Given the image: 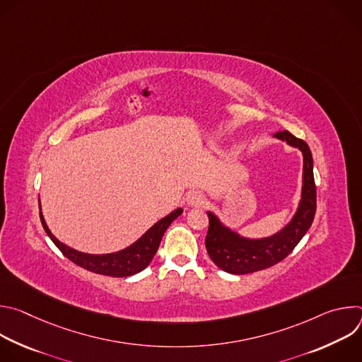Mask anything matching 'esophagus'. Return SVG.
Masks as SVG:
<instances>
[{"instance_id":"34e87169","label":"esophagus","mask_w":362,"mask_h":362,"mask_svg":"<svg viewBox=\"0 0 362 362\" xmlns=\"http://www.w3.org/2000/svg\"><path fill=\"white\" fill-rule=\"evenodd\" d=\"M186 203L189 206H202L204 203V196L199 190H190L186 193Z\"/></svg>"}]
</instances>
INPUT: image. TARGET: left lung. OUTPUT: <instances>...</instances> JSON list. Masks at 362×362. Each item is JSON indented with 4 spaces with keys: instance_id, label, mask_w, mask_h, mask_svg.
Here are the masks:
<instances>
[{
    "instance_id": "1",
    "label": "left lung",
    "mask_w": 362,
    "mask_h": 362,
    "mask_svg": "<svg viewBox=\"0 0 362 362\" xmlns=\"http://www.w3.org/2000/svg\"><path fill=\"white\" fill-rule=\"evenodd\" d=\"M289 146L302 151V192L293 218L279 232L268 238L250 239L240 236L208 212L209 229L206 235V250L214 264L222 271L233 275H245L274 267L293 250L299 240L311 228L317 211V187L314 180V160L309 146L291 134L288 130L274 134Z\"/></svg>"
}]
</instances>
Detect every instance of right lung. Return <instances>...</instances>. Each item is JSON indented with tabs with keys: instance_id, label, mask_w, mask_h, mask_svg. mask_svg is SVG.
Returning a JSON list of instances; mask_svg holds the SVG:
<instances>
[{
	"instance_id": "obj_1",
	"label": "right lung",
	"mask_w": 362,
	"mask_h": 362,
	"mask_svg": "<svg viewBox=\"0 0 362 362\" xmlns=\"http://www.w3.org/2000/svg\"><path fill=\"white\" fill-rule=\"evenodd\" d=\"M41 209V204H40ZM183 212L182 208H177L159 222L154 223L146 233H143L134 243L130 246L113 252V253H105V255H91V253H84L80 250H76L64 243H62L51 230L48 229L42 214L40 212V219L41 225L45 230V233L49 236V239L54 242V245L63 252V255L71 262L76 265L98 274V275H106V276H113V278H123V276H132L134 274L141 272L144 268L148 267L151 262L153 256L156 255L160 240L166 232V229L170 226V223L177 219Z\"/></svg>"
}]
</instances>
